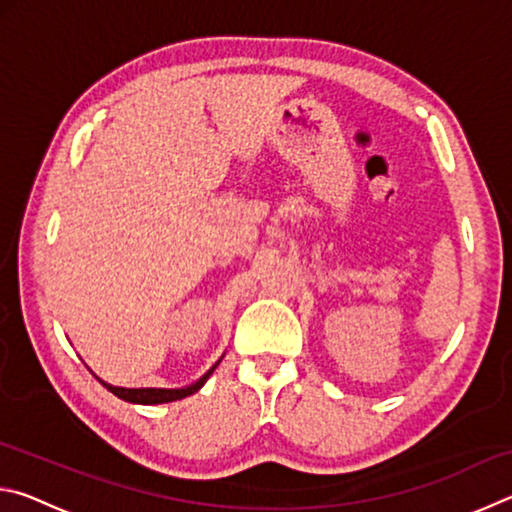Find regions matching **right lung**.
<instances>
[{
  "instance_id": "obj_1",
  "label": "right lung",
  "mask_w": 512,
  "mask_h": 512,
  "mask_svg": "<svg viewBox=\"0 0 512 512\" xmlns=\"http://www.w3.org/2000/svg\"><path fill=\"white\" fill-rule=\"evenodd\" d=\"M216 368V366H214ZM214 368L207 372V375L203 379H198L196 384L187 386V388H173V391H169V388H119V386H110L106 384V381H101L103 386L108 388V391L112 395H117L119 400H126V402H133V404H164V402H176V400H183V397L196 393L198 388H201L207 377L212 375Z\"/></svg>"
}]
</instances>
